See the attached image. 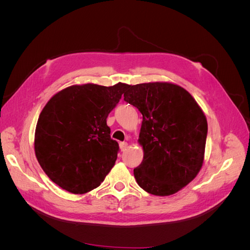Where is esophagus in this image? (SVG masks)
<instances>
[{
  "label": "esophagus",
  "mask_w": 250,
  "mask_h": 250,
  "mask_svg": "<svg viewBox=\"0 0 250 250\" xmlns=\"http://www.w3.org/2000/svg\"><path fill=\"white\" fill-rule=\"evenodd\" d=\"M119 146H120L121 151H125V150L128 148V144H127L126 142H121V143L119 144Z\"/></svg>",
  "instance_id": "obj_1"
}]
</instances>
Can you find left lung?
I'll list each match as a JSON object with an SVG mask.
<instances>
[{
    "mask_svg": "<svg viewBox=\"0 0 250 250\" xmlns=\"http://www.w3.org/2000/svg\"><path fill=\"white\" fill-rule=\"evenodd\" d=\"M124 100L143 115L139 144L143 162L133 170L138 185L170 196L197 176L203 161L208 121L187 89L171 82L128 85Z\"/></svg>",
    "mask_w": 250,
    "mask_h": 250,
    "instance_id": "1",
    "label": "left lung"
}]
</instances>
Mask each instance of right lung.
I'll return each mask as SVG.
<instances>
[{
	"label": "right lung",
	"instance_id": "obj_1",
	"mask_svg": "<svg viewBox=\"0 0 250 250\" xmlns=\"http://www.w3.org/2000/svg\"><path fill=\"white\" fill-rule=\"evenodd\" d=\"M127 87L122 82L112 86L71 85L44 105L35 128L34 150L53 183L73 194L101 185L119 151L106 119Z\"/></svg>",
	"mask_w": 250,
	"mask_h": 250
}]
</instances>
